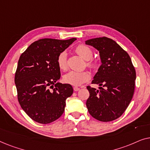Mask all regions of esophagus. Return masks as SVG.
Returning <instances> with one entry per match:
<instances>
[{
    "label": "esophagus",
    "mask_w": 150,
    "mask_h": 150,
    "mask_svg": "<svg viewBox=\"0 0 150 150\" xmlns=\"http://www.w3.org/2000/svg\"><path fill=\"white\" fill-rule=\"evenodd\" d=\"M79 90H80L79 87H74V91H79Z\"/></svg>",
    "instance_id": "1"
}]
</instances>
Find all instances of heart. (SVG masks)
Returning a JSON list of instances; mask_svg holds the SVG:
<instances>
[{
  "mask_svg": "<svg viewBox=\"0 0 150 150\" xmlns=\"http://www.w3.org/2000/svg\"><path fill=\"white\" fill-rule=\"evenodd\" d=\"M76 52L82 58L87 60V65L90 68L96 67V62L91 57H93V50L90 47L84 44H80L75 48ZM57 65L59 69L66 70L67 69V54L66 51L59 53L57 59ZM90 79V74L87 71H70L63 76V81L65 83L73 86H80L87 82Z\"/></svg>",
  "mask_w": 150,
  "mask_h": 150,
  "instance_id": "heart-1",
  "label": "heart"
}]
</instances>
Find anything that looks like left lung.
Returning <instances> with one entry per match:
<instances>
[{
  "instance_id": "1",
  "label": "left lung",
  "mask_w": 150,
  "mask_h": 150,
  "mask_svg": "<svg viewBox=\"0 0 150 150\" xmlns=\"http://www.w3.org/2000/svg\"><path fill=\"white\" fill-rule=\"evenodd\" d=\"M100 53L102 65L92 81L99 90L87 86L86 102L89 114L101 122L113 121L122 115L132 100L136 71L128 53L111 39L103 37L85 41Z\"/></svg>"
}]
</instances>
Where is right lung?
I'll list each match as a JSON object with an SVG mask.
<instances>
[{"instance_id": "obj_1", "label": "right lung", "mask_w": 150, "mask_h": 150, "mask_svg": "<svg viewBox=\"0 0 150 150\" xmlns=\"http://www.w3.org/2000/svg\"><path fill=\"white\" fill-rule=\"evenodd\" d=\"M76 40L41 39L20 57L15 74L18 99L22 109L35 122L49 124L64 112L65 100L72 95L73 88L69 84L57 83L61 78L57 59ZM50 86L53 92L49 90Z\"/></svg>"}]
</instances>
